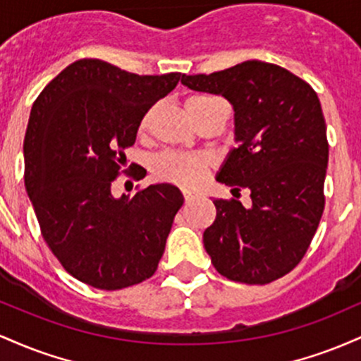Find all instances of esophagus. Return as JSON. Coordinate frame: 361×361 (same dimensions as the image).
I'll return each mask as SVG.
<instances>
[{
    "instance_id": "34e87169",
    "label": "esophagus",
    "mask_w": 361,
    "mask_h": 361,
    "mask_svg": "<svg viewBox=\"0 0 361 361\" xmlns=\"http://www.w3.org/2000/svg\"><path fill=\"white\" fill-rule=\"evenodd\" d=\"M183 198H185V204H190V202H193L195 198H197V195L192 192H183Z\"/></svg>"
}]
</instances>
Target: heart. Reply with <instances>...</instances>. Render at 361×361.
Returning a JSON list of instances; mask_svg holds the SVG:
<instances>
[{
  "label": "heart",
  "mask_w": 361,
  "mask_h": 361,
  "mask_svg": "<svg viewBox=\"0 0 361 361\" xmlns=\"http://www.w3.org/2000/svg\"><path fill=\"white\" fill-rule=\"evenodd\" d=\"M219 102H221L219 98L209 97V94H195V97L186 102V106H188V111L192 114L195 122L200 126L202 120L210 114L215 103ZM152 114H154V110H149L140 118V134H146L149 127H151ZM210 168H212V159L209 156L178 151H166L163 154L156 156L151 166L152 175H154L156 180L186 190L197 188L209 175Z\"/></svg>",
  "instance_id": "b5f03b06"
}]
</instances>
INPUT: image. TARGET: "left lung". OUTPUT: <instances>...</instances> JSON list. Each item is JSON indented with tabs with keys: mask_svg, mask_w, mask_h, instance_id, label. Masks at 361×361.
Masks as SVG:
<instances>
[{
	"mask_svg": "<svg viewBox=\"0 0 361 361\" xmlns=\"http://www.w3.org/2000/svg\"><path fill=\"white\" fill-rule=\"evenodd\" d=\"M181 82L233 103L238 147L217 181L251 192L250 209L234 198L214 200L217 215L204 233L205 251L233 281L281 279L304 258L324 212L329 144L317 93L285 68L261 61L183 74Z\"/></svg>",
	"mask_w": 361,
	"mask_h": 361,
	"instance_id": "obj_1",
	"label": "left lung"
}]
</instances>
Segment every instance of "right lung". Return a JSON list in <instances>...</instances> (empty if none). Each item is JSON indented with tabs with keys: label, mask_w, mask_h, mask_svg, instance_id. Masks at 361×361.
Here are the masks:
<instances>
[{
	"label": "right lung",
	"mask_w": 361,
	"mask_h": 361,
	"mask_svg": "<svg viewBox=\"0 0 361 361\" xmlns=\"http://www.w3.org/2000/svg\"><path fill=\"white\" fill-rule=\"evenodd\" d=\"M180 78L80 59L34 102L23 140L25 188L47 246L82 283L120 290L157 270L183 195L161 183L115 198L111 186L134 171V163L123 166L140 118Z\"/></svg>",
	"instance_id": "right-lung-1"
}]
</instances>
